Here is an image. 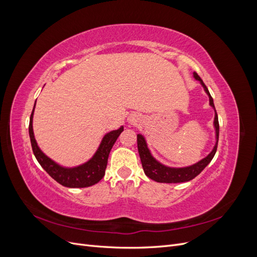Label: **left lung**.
<instances>
[{"label":"left lung","instance_id":"1","mask_svg":"<svg viewBox=\"0 0 257 257\" xmlns=\"http://www.w3.org/2000/svg\"><path fill=\"white\" fill-rule=\"evenodd\" d=\"M193 75H194V78H195L197 81H199L200 84L203 85L205 92L209 96V104L214 110V120H213V127L215 131L214 146L212 148V150L210 151L204 159L194 163L192 165L184 166V167H170V166L162 164L160 161L155 159L152 155L149 147H148L145 136H143L142 134H137V147H138V152H139V157H141L144 172L148 178H150L157 182L180 183V182H186V181L192 180V179H194L203 172L205 167L209 164L210 162H211L216 152L217 142H219L220 126H219V119H217V113L215 111V107L213 104V99L211 95H210L207 87L205 85L204 81L201 80L200 77L196 73H194Z\"/></svg>","mask_w":257,"mask_h":257}]
</instances>
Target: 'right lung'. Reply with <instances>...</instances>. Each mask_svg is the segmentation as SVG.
Masks as SVG:
<instances>
[{
  "instance_id": "right-lung-1",
  "label": "right lung",
  "mask_w": 257,
  "mask_h": 257,
  "mask_svg": "<svg viewBox=\"0 0 257 257\" xmlns=\"http://www.w3.org/2000/svg\"><path fill=\"white\" fill-rule=\"evenodd\" d=\"M33 114L34 109L32 113H31L29 125V134L31 145H32V150L37 162L40 163L41 166L52 179H54V180L63 186H66V188H88V186L94 185L102 180V178L105 175V169L107 167V161L110 150L119 135L123 132V126H120L118 130L110 131L105 134L97 150L90 160L82 163L80 165L66 167L51 160L38 147L33 132Z\"/></svg>"
}]
</instances>
